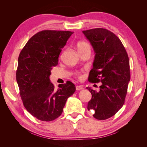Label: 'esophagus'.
Listing matches in <instances>:
<instances>
[{"label": "esophagus", "instance_id": "esophagus-1", "mask_svg": "<svg viewBox=\"0 0 147 147\" xmlns=\"http://www.w3.org/2000/svg\"><path fill=\"white\" fill-rule=\"evenodd\" d=\"M83 88L82 86H76V90L78 91L83 90Z\"/></svg>", "mask_w": 147, "mask_h": 147}]
</instances>
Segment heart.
<instances>
[{"mask_svg":"<svg viewBox=\"0 0 147 147\" xmlns=\"http://www.w3.org/2000/svg\"><path fill=\"white\" fill-rule=\"evenodd\" d=\"M77 48L79 53L86 50H91V47L90 45V44L84 41L78 42L77 43ZM75 75H76L78 78H81L82 77V75L80 72H76Z\"/></svg>","mask_w":147,"mask_h":147,"instance_id":"1","label":"heart"}]
</instances>
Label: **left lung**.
<instances>
[{
    "mask_svg": "<svg viewBox=\"0 0 147 147\" xmlns=\"http://www.w3.org/2000/svg\"><path fill=\"white\" fill-rule=\"evenodd\" d=\"M95 52L93 68L89 74L91 83L101 82L100 90L86 88L92 94L88 110L99 120L113 117L124 104L130 81L129 60L126 49L116 35L103 28L83 30Z\"/></svg>",
    "mask_w": 147,
    "mask_h": 147,
    "instance_id": "obj_1",
    "label": "left lung"
}]
</instances>
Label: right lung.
Segmentation results:
<instances>
[{
  "label": "right lung",
  "mask_w": 147,
  "mask_h": 147,
  "mask_svg": "<svg viewBox=\"0 0 147 147\" xmlns=\"http://www.w3.org/2000/svg\"><path fill=\"white\" fill-rule=\"evenodd\" d=\"M73 33L42 30L29 40L20 53L16 77L21 99L28 112L41 121L58 118L76 90L73 83L67 81L55 90L49 78L52 67L58 64L62 49Z\"/></svg>",
  "instance_id": "add662e5"
}]
</instances>
